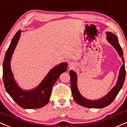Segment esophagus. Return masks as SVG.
Listing matches in <instances>:
<instances>
[{
	"mask_svg": "<svg viewBox=\"0 0 127 127\" xmlns=\"http://www.w3.org/2000/svg\"><path fill=\"white\" fill-rule=\"evenodd\" d=\"M75 66V64L73 62H70L69 63V68H74Z\"/></svg>",
	"mask_w": 127,
	"mask_h": 127,
	"instance_id": "obj_1",
	"label": "esophagus"
}]
</instances>
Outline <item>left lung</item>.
Instances as JSON below:
<instances>
[{
  "instance_id": "left-lung-1",
  "label": "left lung",
  "mask_w": 127,
  "mask_h": 127,
  "mask_svg": "<svg viewBox=\"0 0 127 127\" xmlns=\"http://www.w3.org/2000/svg\"><path fill=\"white\" fill-rule=\"evenodd\" d=\"M106 33L107 34L106 39L118 52V55H119V56L122 60L123 64L120 68L119 76H118V81L116 85L104 96L99 98V99H95V100L88 99L82 96L78 89L77 74L73 70L69 71V75H70L71 79V89L74 99L78 104L85 107L100 109V108H103L109 106L116 97L119 92L122 89L125 81V72H125L124 58L123 57L122 49L119 43L118 37L115 34L110 32H107Z\"/></svg>"
}]
</instances>
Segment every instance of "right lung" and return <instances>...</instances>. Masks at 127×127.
<instances>
[{
	"mask_svg": "<svg viewBox=\"0 0 127 127\" xmlns=\"http://www.w3.org/2000/svg\"><path fill=\"white\" fill-rule=\"evenodd\" d=\"M21 30L15 33L7 50L3 63V79L7 93L21 107L26 109H39L45 106L50 98L53 85L59 77L66 71L67 62H62L53 67L41 83L31 90H24L18 85L11 68V61L19 41Z\"/></svg>",
	"mask_w": 127,
	"mask_h": 127,
	"instance_id": "1",
	"label": "right lung"
}]
</instances>
